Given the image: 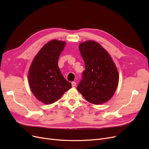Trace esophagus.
Returning a JSON list of instances; mask_svg holds the SVG:
<instances>
[{"label":"esophagus","mask_w":149,"mask_h":149,"mask_svg":"<svg viewBox=\"0 0 149 149\" xmlns=\"http://www.w3.org/2000/svg\"><path fill=\"white\" fill-rule=\"evenodd\" d=\"M71 84H72V86L73 87H74V86H75L76 84H77L76 82H75V81H72V82H71Z\"/></svg>","instance_id":"1"}]
</instances>
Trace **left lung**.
<instances>
[{
  "label": "left lung",
  "mask_w": 149,
  "mask_h": 149,
  "mask_svg": "<svg viewBox=\"0 0 149 149\" xmlns=\"http://www.w3.org/2000/svg\"><path fill=\"white\" fill-rule=\"evenodd\" d=\"M85 70L77 90L88 102L103 104L113 95L119 75L110 55L99 43L89 40L79 46Z\"/></svg>",
  "instance_id": "1"
}]
</instances>
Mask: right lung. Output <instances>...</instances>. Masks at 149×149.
<instances>
[{
  "instance_id": "right-lung-1",
  "label": "right lung",
  "mask_w": 149,
  "mask_h": 149,
  "mask_svg": "<svg viewBox=\"0 0 149 149\" xmlns=\"http://www.w3.org/2000/svg\"><path fill=\"white\" fill-rule=\"evenodd\" d=\"M65 42L52 40L45 44L34 57L29 68L28 81L34 95L41 102H56L72 88L63 76L58 66Z\"/></svg>"
}]
</instances>
